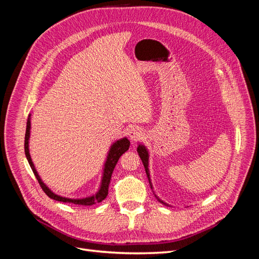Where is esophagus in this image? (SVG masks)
<instances>
[{
    "instance_id": "obj_1",
    "label": "esophagus",
    "mask_w": 259,
    "mask_h": 259,
    "mask_svg": "<svg viewBox=\"0 0 259 259\" xmlns=\"http://www.w3.org/2000/svg\"><path fill=\"white\" fill-rule=\"evenodd\" d=\"M144 135V132L143 130L138 127V126H135V127H132L130 131H128V137L131 140H133V142H136L137 139L142 138V136Z\"/></svg>"
}]
</instances>
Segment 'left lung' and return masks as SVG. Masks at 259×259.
Wrapping results in <instances>:
<instances>
[{"mask_svg": "<svg viewBox=\"0 0 259 259\" xmlns=\"http://www.w3.org/2000/svg\"><path fill=\"white\" fill-rule=\"evenodd\" d=\"M137 152H138V154H139V156H140V159H142V161H143V163H144V166H145V169H146V174H147L148 179H149V184H150V187H151V189H152V191H153V186H152L151 179H150V171H149V151H148V149H147V147H146L144 144L138 143ZM153 194L155 195L156 200H158L160 203H162L163 205L170 206L169 204H167V203H165L163 200H161V199L158 197V195L155 194L154 191H153Z\"/></svg>", "mask_w": 259, "mask_h": 259, "instance_id": "obj_1", "label": "left lung"}]
</instances>
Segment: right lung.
<instances>
[{
    "label": "right lung",
    "mask_w": 259,
    "mask_h": 259,
    "mask_svg": "<svg viewBox=\"0 0 259 259\" xmlns=\"http://www.w3.org/2000/svg\"><path fill=\"white\" fill-rule=\"evenodd\" d=\"M30 133H31V114L28 116V121H27V130H26V136H25V154L26 158L30 164V167L32 169L33 174L35 175L38 184L42 187L43 191L49 195V197L53 200H56L59 202H65V203H72V204L76 205H93L96 204V203H99L103 200H105L108 195V190H109V185H110V180L111 176L113 173V169L116 165L117 161H119L120 156L128 150L130 148V140L127 137H123L121 139H117L116 142L111 144L110 148H109V151L107 154V158L104 164V168H103V174H101V180H100V185L98 190L96 193H94L92 195H89V197L85 198H80V199H71V198H66V197H61L59 194H56L53 192L50 188L46 186L42 178L38 175V173L35 169L34 164L32 162V159H31L30 151H29V139H30Z\"/></svg>",
    "instance_id": "add662e5"
}]
</instances>
